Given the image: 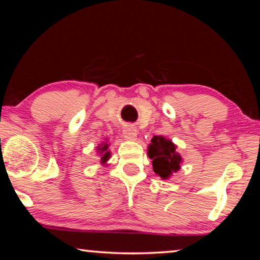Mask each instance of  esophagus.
Masks as SVG:
<instances>
[{"instance_id":"1","label":"esophagus","mask_w":260,"mask_h":260,"mask_svg":"<svg viewBox=\"0 0 260 260\" xmlns=\"http://www.w3.org/2000/svg\"><path fill=\"white\" fill-rule=\"evenodd\" d=\"M136 135H138V131H136L135 127H126V128L122 131V136H124L125 140L133 141L136 139Z\"/></svg>"}]
</instances>
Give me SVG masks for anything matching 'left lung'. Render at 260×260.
Listing matches in <instances>:
<instances>
[{"instance_id":"left-lung-1","label":"left lung","mask_w":260,"mask_h":260,"mask_svg":"<svg viewBox=\"0 0 260 260\" xmlns=\"http://www.w3.org/2000/svg\"><path fill=\"white\" fill-rule=\"evenodd\" d=\"M177 146L164 136H153L148 147V156L152 161L153 172L167 180L180 170L182 158L177 152Z\"/></svg>"}]
</instances>
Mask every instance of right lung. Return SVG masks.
I'll list each match as a JSON object with an SVG mask.
<instances>
[{
	"label": "right lung",
	"instance_id": "right-lung-1",
	"mask_svg": "<svg viewBox=\"0 0 260 260\" xmlns=\"http://www.w3.org/2000/svg\"><path fill=\"white\" fill-rule=\"evenodd\" d=\"M108 148H109V144L103 142L102 144H100V147L98 148V150L100 152V156H101V164H105L109 160L110 158V151H108Z\"/></svg>",
	"mask_w": 260,
	"mask_h": 260
}]
</instances>
